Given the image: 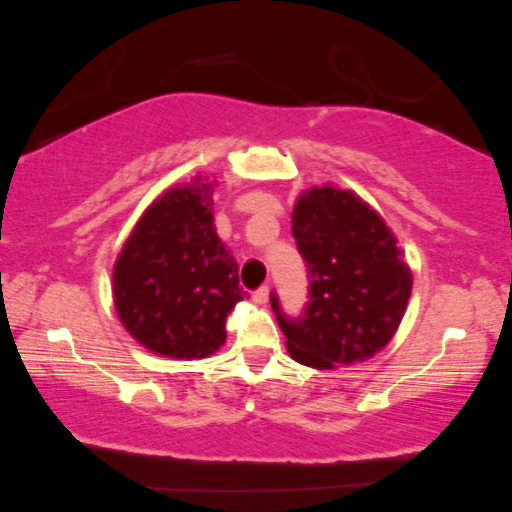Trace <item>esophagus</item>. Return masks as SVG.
I'll list each match as a JSON object with an SVG mask.
<instances>
[{
  "label": "esophagus",
  "mask_w": 512,
  "mask_h": 512,
  "mask_svg": "<svg viewBox=\"0 0 512 512\" xmlns=\"http://www.w3.org/2000/svg\"><path fill=\"white\" fill-rule=\"evenodd\" d=\"M268 298H270V287L268 285H261L259 290L253 292V300H255L257 305H266Z\"/></svg>",
  "instance_id": "obj_1"
}]
</instances>
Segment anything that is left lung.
Masks as SVG:
<instances>
[{"mask_svg": "<svg viewBox=\"0 0 512 512\" xmlns=\"http://www.w3.org/2000/svg\"><path fill=\"white\" fill-rule=\"evenodd\" d=\"M292 233L309 274V303L287 318L270 303L287 352L309 368L331 370L383 350L406 311L413 277L402 248L374 209L333 186L300 194Z\"/></svg>", "mask_w": 512, "mask_h": 512, "instance_id": "left-lung-1", "label": "left lung"}]
</instances>
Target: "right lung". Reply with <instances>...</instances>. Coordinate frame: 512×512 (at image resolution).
<instances>
[{
    "instance_id": "add662e5",
    "label": "right lung",
    "mask_w": 512,
    "mask_h": 512,
    "mask_svg": "<svg viewBox=\"0 0 512 512\" xmlns=\"http://www.w3.org/2000/svg\"><path fill=\"white\" fill-rule=\"evenodd\" d=\"M214 181L170 188L142 214L116 259L114 305L131 337L155 355L205 359L225 344L240 303L238 261L212 216Z\"/></svg>"
}]
</instances>
